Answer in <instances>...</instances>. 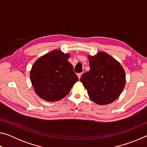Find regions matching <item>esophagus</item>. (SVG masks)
Instances as JSON below:
<instances>
[{
  "label": "esophagus",
  "instance_id": "1",
  "mask_svg": "<svg viewBox=\"0 0 147 147\" xmlns=\"http://www.w3.org/2000/svg\"><path fill=\"white\" fill-rule=\"evenodd\" d=\"M82 73H78V74H77V76H78V78H79V79L80 78V77H81V76H82Z\"/></svg>",
  "mask_w": 147,
  "mask_h": 147
}]
</instances>
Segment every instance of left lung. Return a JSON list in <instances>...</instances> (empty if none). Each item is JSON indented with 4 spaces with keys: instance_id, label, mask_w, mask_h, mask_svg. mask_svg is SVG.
<instances>
[{
    "instance_id": "left-lung-1",
    "label": "left lung",
    "mask_w": 147,
    "mask_h": 147,
    "mask_svg": "<svg viewBox=\"0 0 147 147\" xmlns=\"http://www.w3.org/2000/svg\"><path fill=\"white\" fill-rule=\"evenodd\" d=\"M90 70L84 73L80 82L91 100L100 105L113 102L126 84L125 72L119 62L104 52L88 56Z\"/></svg>"
}]
</instances>
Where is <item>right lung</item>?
<instances>
[{
	"mask_svg": "<svg viewBox=\"0 0 147 147\" xmlns=\"http://www.w3.org/2000/svg\"><path fill=\"white\" fill-rule=\"evenodd\" d=\"M69 54L54 50L35 61L30 71V80L36 94L47 101L64 98L78 78L68 61Z\"/></svg>",
	"mask_w": 147,
	"mask_h": 147,
	"instance_id": "obj_1",
	"label": "right lung"
}]
</instances>
